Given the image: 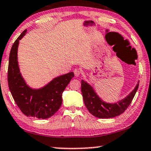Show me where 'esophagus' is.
I'll return each instance as SVG.
<instances>
[{
  "label": "esophagus",
  "instance_id": "esophagus-1",
  "mask_svg": "<svg viewBox=\"0 0 151 151\" xmlns=\"http://www.w3.org/2000/svg\"><path fill=\"white\" fill-rule=\"evenodd\" d=\"M74 76L75 77H79V75H80V73H81V71L79 70V69H75V70H74Z\"/></svg>",
  "mask_w": 151,
  "mask_h": 151
}]
</instances>
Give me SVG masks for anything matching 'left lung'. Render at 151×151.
<instances>
[{"label":"left lung","mask_w":151,"mask_h":151,"mask_svg":"<svg viewBox=\"0 0 151 151\" xmlns=\"http://www.w3.org/2000/svg\"><path fill=\"white\" fill-rule=\"evenodd\" d=\"M139 85V82H138L134 89L129 96L113 104L108 103L101 100L92 86L83 80H81V93L83 102L90 113L96 117L107 119L121 115L127 110L137 93Z\"/></svg>","instance_id":"left-lung-1"}]
</instances>
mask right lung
Listing matches in <instances>:
<instances>
[{
    "instance_id": "right-lung-1",
    "label": "right lung",
    "mask_w": 151,
    "mask_h": 151,
    "mask_svg": "<svg viewBox=\"0 0 151 151\" xmlns=\"http://www.w3.org/2000/svg\"><path fill=\"white\" fill-rule=\"evenodd\" d=\"M26 32L25 29L19 35L10 50L8 70L9 89L14 102L25 115L47 119L60 108L63 102L62 93L74 77V72L59 76L39 89H33L27 85L19 72L17 62L19 41Z\"/></svg>"
}]
</instances>
